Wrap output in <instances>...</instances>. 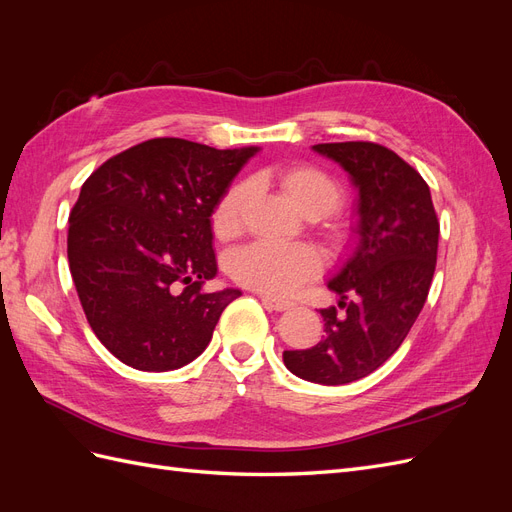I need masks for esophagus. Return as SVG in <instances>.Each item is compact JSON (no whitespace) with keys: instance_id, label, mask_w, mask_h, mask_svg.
Masks as SVG:
<instances>
[{"instance_id":"34e87169","label":"esophagus","mask_w":512,"mask_h":512,"mask_svg":"<svg viewBox=\"0 0 512 512\" xmlns=\"http://www.w3.org/2000/svg\"><path fill=\"white\" fill-rule=\"evenodd\" d=\"M260 301L265 303L269 309H275V312H286V309L294 307V303L282 301V299H273V297H269V294H260Z\"/></svg>"}]
</instances>
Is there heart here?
Wrapping results in <instances>:
<instances>
[{"instance_id":"heart-1","label":"heart","mask_w":512,"mask_h":512,"mask_svg":"<svg viewBox=\"0 0 512 512\" xmlns=\"http://www.w3.org/2000/svg\"><path fill=\"white\" fill-rule=\"evenodd\" d=\"M282 185L294 205L307 215H318V218L337 211L344 200L339 183L314 166L288 168L282 175ZM247 196H250V185L239 183L232 185L218 200L211 215V226L220 239L237 235ZM320 269L322 260L318 252L303 243L256 241L241 247L228 258V273L232 280L262 294H271V297L290 294L316 277Z\"/></svg>"}]
</instances>
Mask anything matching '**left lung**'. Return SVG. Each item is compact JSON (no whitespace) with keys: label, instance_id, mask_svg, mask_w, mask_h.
Instances as JSON below:
<instances>
[{"label":"left lung","instance_id":"1","mask_svg":"<svg viewBox=\"0 0 512 512\" xmlns=\"http://www.w3.org/2000/svg\"><path fill=\"white\" fill-rule=\"evenodd\" d=\"M342 166L359 192L356 241L331 280L339 309H320L324 335L284 350V365L307 382L348 384L376 371L404 342L436 271L440 222L425 179L376 143L312 147Z\"/></svg>","mask_w":512,"mask_h":512}]
</instances>
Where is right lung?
<instances>
[{
  "label": "right lung",
  "mask_w": 512,
  "mask_h": 512,
  "mask_svg": "<svg viewBox=\"0 0 512 512\" xmlns=\"http://www.w3.org/2000/svg\"><path fill=\"white\" fill-rule=\"evenodd\" d=\"M256 151L151 138L83 183L70 213V273L89 327L121 363L141 371L192 363L241 297L203 284L218 275L213 209Z\"/></svg>",
  "instance_id": "1"
}]
</instances>
